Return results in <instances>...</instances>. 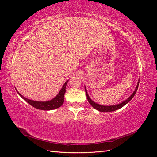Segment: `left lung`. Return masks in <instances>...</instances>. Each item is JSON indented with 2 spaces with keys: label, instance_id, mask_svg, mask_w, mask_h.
Here are the masks:
<instances>
[{
  "label": "left lung",
  "instance_id": "left-lung-1",
  "mask_svg": "<svg viewBox=\"0 0 157 157\" xmlns=\"http://www.w3.org/2000/svg\"><path fill=\"white\" fill-rule=\"evenodd\" d=\"M139 83H140V80H139V82H137V86H136L135 91L133 92V94L131 95V96L129 98H128L126 99V100H125L124 101H123V102H122V103H121L119 104H118V105H110V106L101 105H99V104H98L96 103H95L94 101H93L92 99H90L89 96H88L86 87H84V88H85V92H86V97H87V99H88V102H89V103L90 104V105H91L94 109H97L98 111H101V112H111V111H116V110H117V109H121V107H122L123 106H124L126 104H127L128 102H129L131 100V99L133 98V97L134 96V95L136 94V93L137 92V88H138Z\"/></svg>",
  "mask_w": 157,
  "mask_h": 157
}]
</instances>
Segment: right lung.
<instances>
[{
    "label": "right lung",
    "instance_id": "add662e5",
    "mask_svg": "<svg viewBox=\"0 0 157 157\" xmlns=\"http://www.w3.org/2000/svg\"><path fill=\"white\" fill-rule=\"evenodd\" d=\"M67 82H68V80L65 82L62 88L61 89L58 94L57 95L54 99H52L51 100L48 101H36L31 100V99H29L27 98H25V97H23L22 95H21L17 91V92L18 94L20 95V96L24 99L25 101H27L28 103L30 104V105L33 107L40 109V110L49 111V110H52V109L59 108V107L62 105V104L64 102V94L65 93V88H66V86H67Z\"/></svg>",
    "mask_w": 157,
    "mask_h": 157
}]
</instances>
